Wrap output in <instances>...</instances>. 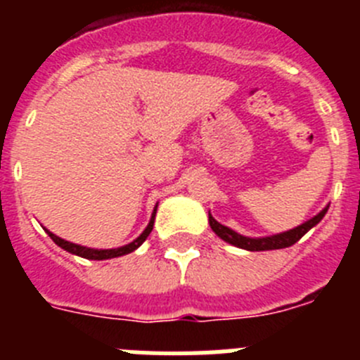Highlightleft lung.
Wrapping results in <instances>:
<instances>
[{
    "instance_id": "obj_1",
    "label": "left lung",
    "mask_w": 360,
    "mask_h": 360,
    "mask_svg": "<svg viewBox=\"0 0 360 360\" xmlns=\"http://www.w3.org/2000/svg\"><path fill=\"white\" fill-rule=\"evenodd\" d=\"M328 207H330V205H326L323 211L317 212L314 218L307 219L304 224L297 225V227L290 229V231L279 232V234H272V236H259V238L243 236V234H240V232L232 231L231 227H225V225H221L219 221H216V219L212 218L211 212H209V225H211V229L214 231L216 236L221 238V240L227 241V243L234 245V247H238V249L250 250V252H259V250L287 249V247H292L294 243H297V241L301 240V238H303L311 227H316L321 219L324 218V214L328 212Z\"/></svg>"
}]
</instances>
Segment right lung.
Instances as JSON below:
<instances>
[{
	"label": "right lung",
	"mask_w": 360,
	"mask_h": 360,
	"mask_svg": "<svg viewBox=\"0 0 360 360\" xmlns=\"http://www.w3.org/2000/svg\"><path fill=\"white\" fill-rule=\"evenodd\" d=\"M157 207H158V203H157V205H155V209H153L148 227H146L144 231H142L141 236L135 238V240H133L131 243L122 245V247H117V249H91V247H84V245H77V243H72V241L63 240V238L56 236L53 232H50L49 229H44V231H46V234H49V236L52 238L53 243L59 245V247H61V249H65L66 252L75 254V256H79V257H86V259H95V262H103V259H111V257L124 256V254H129V252H133V250L139 249V247H141V245L146 241V238L149 236V232L153 231V224H155V216H157Z\"/></svg>",
	"instance_id": "obj_1"
}]
</instances>
